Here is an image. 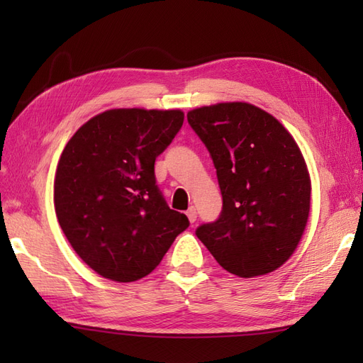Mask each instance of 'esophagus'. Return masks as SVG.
Here are the masks:
<instances>
[{
  "instance_id": "esophagus-1",
  "label": "esophagus",
  "mask_w": 363,
  "mask_h": 363,
  "mask_svg": "<svg viewBox=\"0 0 363 363\" xmlns=\"http://www.w3.org/2000/svg\"><path fill=\"white\" fill-rule=\"evenodd\" d=\"M187 217H189V221H190V223H195V221H196V209H195L194 206L189 207V211H187Z\"/></svg>"
}]
</instances>
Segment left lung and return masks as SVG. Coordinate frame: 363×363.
<instances>
[{"label":"left lung","instance_id":"left-lung-1","mask_svg":"<svg viewBox=\"0 0 363 363\" xmlns=\"http://www.w3.org/2000/svg\"><path fill=\"white\" fill-rule=\"evenodd\" d=\"M217 168L223 209L196 229L215 260L240 277L272 273L296 250L311 212V177L295 138L248 103L187 113Z\"/></svg>","mask_w":363,"mask_h":363}]
</instances>
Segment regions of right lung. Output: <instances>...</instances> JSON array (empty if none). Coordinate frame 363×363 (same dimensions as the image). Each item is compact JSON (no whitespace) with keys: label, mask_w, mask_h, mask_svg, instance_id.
Listing matches in <instances>:
<instances>
[{"label":"right lung","mask_w":363,"mask_h":363,"mask_svg":"<svg viewBox=\"0 0 363 363\" xmlns=\"http://www.w3.org/2000/svg\"><path fill=\"white\" fill-rule=\"evenodd\" d=\"M182 123L179 109H111L82 125L62 151L54 179L59 225L107 279L150 274L190 225L169 209L154 176L156 157Z\"/></svg>","instance_id":"right-lung-1"}]
</instances>
